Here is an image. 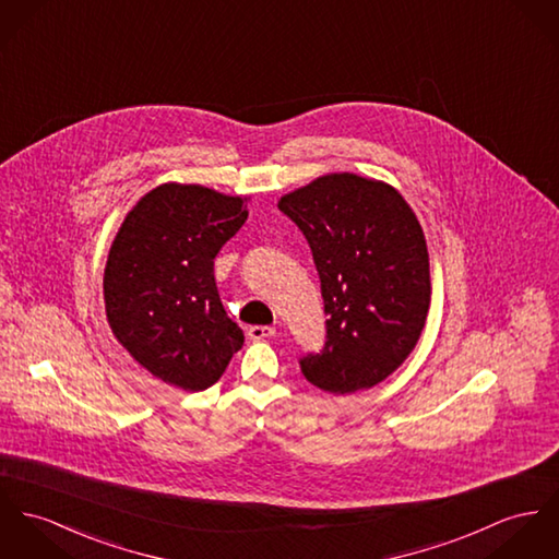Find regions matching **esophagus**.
I'll return each instance as SVG.
<instances>
[{
  "label": "esophagus",
  "instance_id": "obj_1",
  "mask_svg": "<svg viewBox=\"0 0 559 559\" xmlns=\"http://www.w3.org/2000/svg\"><path fill=\"white\" fill-rule=\"evenodd\" d=\"M274 334H276V330L270 328V325H253V328H249V338L251 341H265V338H270Z\"/></svg>",
  "mask_w": 559,
  "mask_h": 559
}]
</instances>
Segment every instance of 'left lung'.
I'll list each match as a JSON object with an SVG mask.
<instances>
[{"label":"left lung","mask_w":559,"mask_h":559,"mask_svg":"<svg viewBox=\"0 0 559 559\" xmlns=\"http://www.w3.org/2000/svg\"><path fill=\"white\" fill-rule=\"evenodd\" d=\"M306 236L321 278L325 346L300 359L301 374L330 393L385 381L411 355L430 310L424 229L386 182L319 176L278 202Z\"/></svg>","instance_id":"obj_1"}]
</instances>
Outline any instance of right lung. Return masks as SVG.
I'll list each match as a JSON object with an SVG mask.
<instances>
[{"label": "right lung", "instance_id": "right-lung-1", "mask_svg": "<svg viewBox=\"0 0 559 559\" xmlns=\"http://www.w3.org/2000/svg\"><path fill=\"white\" fill-rule=\"evenodd\" d=\"M247 216V198L166 182L140 198L112 240L104 270L108 325L168 385L209 389L242 348L245 334L216 292L215 258Z\"/></svg>", "mask_w": 559, "mask_h": 559}]
</instances>
